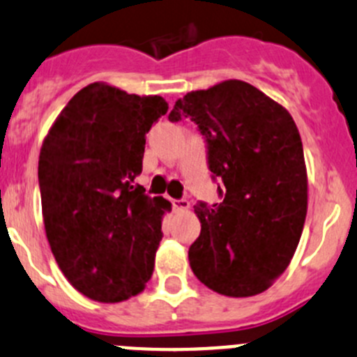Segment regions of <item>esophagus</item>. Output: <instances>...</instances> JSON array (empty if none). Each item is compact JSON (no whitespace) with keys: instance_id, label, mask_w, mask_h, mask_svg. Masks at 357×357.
Returning <instances> with one entry per match:
<instances>
[{"instance_id":"obj_1","label":"esophagus","mask_w":357,"mask_h":357,"mask_svg":"<svg viewBox=\"0 0 357 357\" xmlns=\"http://www.w3.org/2000/svg\"><path fill=\"white\" fill-rule=\"evenodd\" d=\"M172 207H174L176 212H185L190 208V200H186V199L172 200Z\"/></svg>"}]
</instances>
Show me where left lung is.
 <instances>
[{
	"instance_id": "8db88e82",
	"label": "left lung",
	"mask_w": 357,
	"mask_h": 357,
	"mask_svg": "<svg viewBox=\"0 0 357 357\" xmlns=\"http://www.w3.org/2000/svg\"><path fill=\"white\" fill-rule=\"evenodd\" d=\"M183 117L207 139L221 204L195 205L200 236L188 250L197 278L226 297L262 294L289 268L307 214V169L289 110L238 79L186 93Z\"/></svg>"
}]
</instances>
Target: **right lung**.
<instances>
[{
    "instance_id": "right-lung-1",
    "label": "right lung",
    "mask_w": 357,
    "mask_h": 357,
    "mask_svg": "<svg viewBox=\"0 0 357 357\" xmlns=\"http://www.w3.org/2000/svg\"><path fill=\"white\" fill-rule=\"evenodd\" d=\"M169 109L162 96L93 82L72 96L39 152L46 238L63 276L91 301L142 294L162 240L164 197L145 195V135Z\"/></svg>"
}]
</instances>
